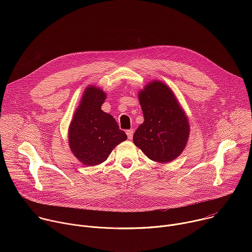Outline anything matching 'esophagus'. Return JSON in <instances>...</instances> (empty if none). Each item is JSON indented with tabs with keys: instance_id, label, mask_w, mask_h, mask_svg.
Instances as JSON below:
<instances>
[{
	"instance_id": "esophagus-1",
	"label": "esophagus",
	"mask_w": 252,
	"mask_h": 252,
	"mask_svg": "<svg viewBox=\"0 0 252 252\" xmlns=\"http://www.w3.org/2000/svg\"><path fill=\"white\" fill-rule=\"evenodd\" d=\"M133 132H134V130H133V129H128V130H126V134H127V137H128L129 139H131V138H132V136H133Z\"/></svg>"
}]
</instances>
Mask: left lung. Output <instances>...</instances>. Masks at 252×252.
<instances>
[{
	"label": "left lung",
	"instance_id": "obj_1",
	"mask_svg": "<svg viewBox=\"0 0 252 252\" xmlns=\"http://www.w3.org/2000/svg\"><path fill=\"white\" fill-rule=\"evenodd\" d=\"M143 122L132 140L150 159L169 162L178 158L189 136L185 111L172 91L163 83L154 81L138 93Z\"/></svg>",
	"mask_w": 252,
	"mask_h": 252
}]
</instances>
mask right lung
<instances>
[{"label": "right lung", "instance_id": "obj_1", "mask_svg": "<svg viewBox=\"0 0 252 252\" xmlns=\"http://www.w3.org/2000/svg\"><path fill=\"white\" fill-rule=\"evenodd\" d=\"M102 90L88 87L68 127V143L74 156L85 165H96L127 136L116 120L101 110Z\"/></svg>", "mask_w": 252, "mask_h": 252}]
</instances>
